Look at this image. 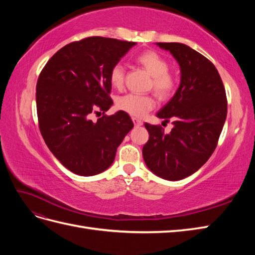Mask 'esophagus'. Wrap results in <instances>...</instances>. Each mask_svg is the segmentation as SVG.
<instances>
[{
	"mask_svg": "<svg viewBox=\"0 0 255 255\" xmlns=\"http://www.w3.org/2000/svg\"><path fill=\"white\" fill-rule=\"evenodd\" d=\"M132 120H133L134 125H135L136 127H140V126H142V121H141V120L137 119V118H132Z\"/></svg>",
	"mask_w": 255,
	"mask_h": 255,
	"instance_id": "obj_1",
	"label": "esophagus"
}]
</instances>
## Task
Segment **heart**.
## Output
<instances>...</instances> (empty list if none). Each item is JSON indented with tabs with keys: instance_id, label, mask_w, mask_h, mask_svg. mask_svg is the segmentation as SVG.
Instances as JSON below:
<instances>
[{
	"instance_id": "1",
	"label": "heart",
	"mask_w": 255,
	"mask_h": 255,
	"mask_svg": "<svg viewBox=\"0 0 255 255\" xmlns=\"http://www.w3.org/2000/svg\"><path fill=\"white\" fill-rule=\"evenodd\" d=\"M136 61L152 75L151 86L160 99L170 97L176 87L174 76L168 72L169 65L165 58L154 51H145L136 57ZM126 69L122 64H115L110 71V82L114 88L120 89L125 84ZM155 101L150 95L128 94L117 100V107L133 117H142L151 111Z\"/></svg>"
}]
</instances>
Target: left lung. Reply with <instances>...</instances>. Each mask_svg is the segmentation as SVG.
Masks as SVG:
<instances>
[{
    "label": "left lung",
    "instance_id": "8db88e82",
    "mask_svg": "<svg viewBox=\"0 0 255 255\" xmlns=\"http://www.w3.org/2000/svg\"><path fill=\"white\" fill-rule=\"evenodd\" d=\"M180 65L181 83L157 117L172 120L165 134L160 126L144 123L149 140L142 156L150 170L168 181L185 179L201 168L217 146L228 102L220 75L212 61L179 42H157Z\"/></svg>",
    "mask_w": 255,
    "mask_h": 255
}]
</instances>
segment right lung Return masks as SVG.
Returning a JSON list of instances; mask_svg holds the SVG:
<instances>
[{
  "instance_id": "add662e5",
  "label": "right lung",
  "mask_w": 255,
  "mask_h": 255,
  "mask_svg": "<svg viewBox=\"0 0 255 255\" xmlns=\"http://www.w3.org/2000/svg\"><path fill=\"white\" fill-rule=\"evenodd\" d=\"M136 42L88 37L65 45L38 78L36 104L44 142L61 165L82 176L101 173L113 164L117 148L134 123L111 109L110 71Z\"/></svg>"
}]
</instances>
